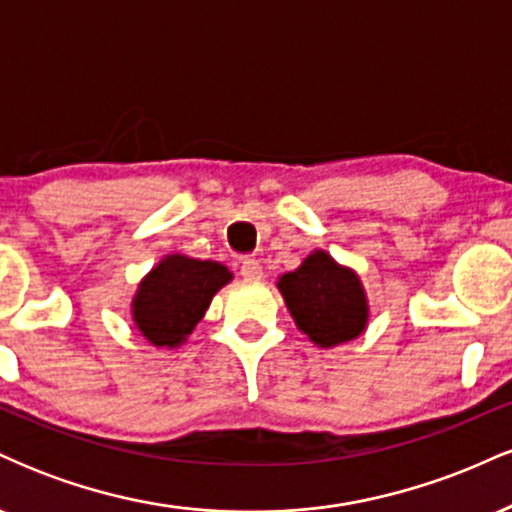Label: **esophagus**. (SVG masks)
<instances>
[{
	"mask_svg": "<svg viewBox=\"0 0 512 512\" xmlns=\"http://www.w3.org/2000/svg\"><path fill=\"white\" fill-rule=\"evenodd\" d=\"M240 276H243L245 281H260L264 276L262 264L257 260H252V257H245L243 264H240Z\"/></svg>",
	"mask_w": 512,
	"mask_h": 512,
	"instance_id": "obj_1",
	"label": "esophagus"
}]
</instances>
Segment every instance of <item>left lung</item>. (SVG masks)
Masks as SVG:
<instances>
[{
    "mask_svg": "<svg viewBox=\"0 0 512 512\" xmlns=\"http://www.w3.org/2000/svg\"><path fill=\"white\" fill-rule=\"evenodd\" d=\"M296 327L320 349H332L366 332L370 303L356 269L327 250H313L289 274L276 279Z\"/></svg>",
    "mask_w": 512,
    "mask_h": 512,
    "instance_id": "left-lung-1",
    "label": "left lung"
}]
</instances>
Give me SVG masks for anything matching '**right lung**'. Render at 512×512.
<instances>
[{
    "label": "right lung",
    "instance_id": "right-lung-1",
    "mask_svg": "<svg viewBox=\"0 0 512 512\" xmlns=\"http://www.w3.org/2000/svg\"><path fill=\"white\" fill-rule=\"evenodd\" d=\"M233 281L226 264L173 252L139 281L132 298V322L156 349H178L207 315L211 298Z\"/></svg>",
    "mask_w": 512,
    "mask_h": 512
}]
</instances>
